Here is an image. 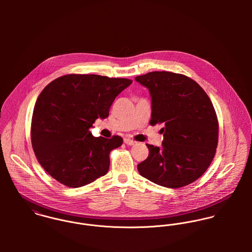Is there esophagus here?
Instances as JSON below:
<instances>
[{
    "label": "esophagus",
    "mask_w": 252,
    "mask_h": 252,
    "mask_svg": "<svg viewBox=\"0 0 252 252\" xmlns=\"http://www.w3.org/2000/svg\"><path fill=\"white\" fill-rule=\"evenodd\" d=\"M124 143L126 144H128V145H134V144H136L135 141H133V140H131V139H129V138H125V139H124Z\"/></svg>",
    "instance_id": "esophagus-1"
}]
</instances>
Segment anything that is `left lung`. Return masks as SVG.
Wrapping results in <instances>:
<instances>
[{
  "label": "left lung",
  "mask_w": 252,
  "mask_h": 252,
  "mask_svg": "<svg viewBox=\"0 0 252 252\" xmlns=\"http://www.w3.org/2000/svg\"><path fill=\"white\" fill-rule=\"evenodd\" d=\"M135 79L150 93L149 124L165 125L162 146L146 144L149 154L138 165L140 175L169 188L198 180L210 167L218 144V120L211 99L184 74L151 72Z\"/></svg>",
  "instance_id": "1"
}]
</instances>
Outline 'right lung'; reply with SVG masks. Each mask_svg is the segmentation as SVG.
Masks as SVG:
<instances>
[{
  "instance_id": "obj_1",
  "label": "right lung",
  "mask_w": 252,
  "mask_h": 252,
  "mask_svg": "<svg viewBox=\"0 0 252 252\" xmlns=\"http://www.w3.org/2000/svg\"><path fill=\"white\" fill-rule=\"evenodd\" d=\"M131 83L128 78L66 74L43 88L33 111L31 142L49 176L77 188L108 173L109 153L123 140L95 138L89 129L97 118L108 117L116 96Z\"/></svg>"
}]
</instances>
